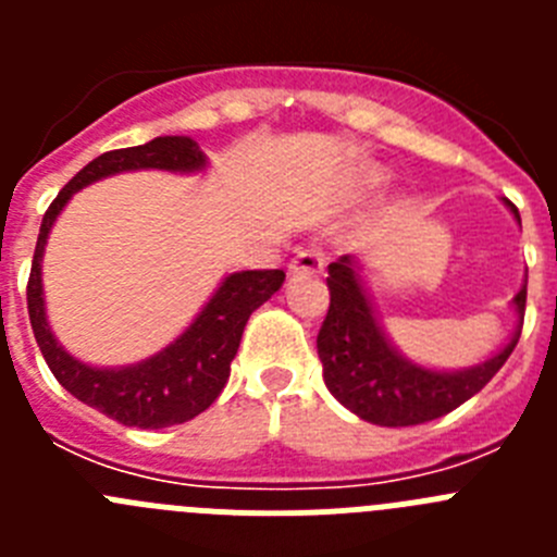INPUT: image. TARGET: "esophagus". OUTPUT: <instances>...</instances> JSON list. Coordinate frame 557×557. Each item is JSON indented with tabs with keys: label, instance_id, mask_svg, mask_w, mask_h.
Returning <instances> with one entry per match:
<instances>
[{
	"label": "esophagus",
	"instance_id": "esophagus-1",
	"mask_svg": "<svg viewBox=\"0 0 557 557\" xmlns=\"http://www.w3.org/2000/svg\"><path fill=\"white\" fill-rule=\"evenodd\" d=\"M293 275H318L323 273V256L318 250H298L289 262Z\"/></svg>",
	"mask_w": 557,
	"mask_h": 557
}]
</instances>
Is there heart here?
I'll use <instances>...</instances> for the list:
<instances>
[{"label": "heart", "mask_w": 557, "mask_h": 557, "mask_svg": "<svg viewBox=\"0 0 557 557\" xmlns=\"http://www.w3.org/2000/svg\"><path fill=\"white\" fill-rule=\"evenodd\" d=\"M385 181H387L385 170H379V166H366V170H359V175L354 178V184H357V189H362V191H373L385 184Z\"/></svg>", "instance_id": "1"}]
</instances>
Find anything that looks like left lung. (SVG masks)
Instances as JSON below:
<instances>
[{
    "label": "left lung",
    "instance_id": "1",
    "mask_svg": "<svg viewBox=\"0 0 557 557\" xmlns=\"http://www.w3.org/2000/svg\"><path fill=\"white\" fill-rule=\"evenodd\" d=\"M502 203L521 225L519 209L505 198ZM362 270L366 268L357 256H339L329 264L326 284L332 301L318 334V357L329 393L368 424L416 426L435 421L480 393L513 354L524 321L528 278L510 301L516 329L505 346L476 366L430 368L398 351L373 307Z\"/></svg>",
    "mask_w": 557,
    "mask_h": 557
}]
</instances>
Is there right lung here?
Returning a JSON list of instances; mask_svg holds the SVG:
<instances>
[{
    "label": "right lung",
    "mask_w": 557,
    "mask_h": 557,
    "mask_svg": "<svg viewBox=\"0 0 557 557\" xmlns=\"http://www.w3.org/2000/svg\"><path fill=\"white\" fill-rule=\"evenodd\" d=\"M209 166L206 152L189 136H156L152 141L97 156L61 189L47 209L38 231L36 256L27 284V312L33 334L49 371L77 401L125 426L161 430L191 421L211 407L228 382L231 359L236 357L250 314L273 298L284 284V270H243L228 273L209 301L191 318L189 326L170 346L133 366H91L69 354L55 337L44 301V250L52 225L77 191L102 178L136 170H164L198 175Z\"/></svg>",
    "instance_id": "right-lung-1"
}]
</instances>
